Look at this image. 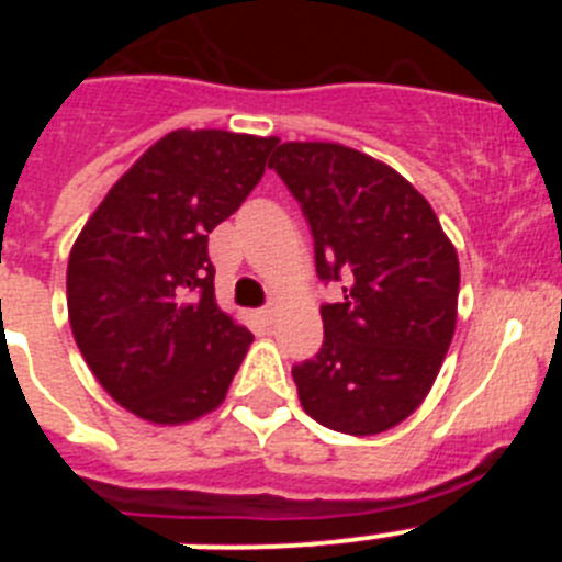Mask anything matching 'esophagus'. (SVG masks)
Instances as JSON below:
<instances>
[{"instance_id": "esophagus-1", "label": "esophagus", "mask_w": 562, "mask_h": 562, "mask_svg": "<svg viewBox=\"0 0 562 562\" xmlns=\"http://www.w3.org/2000/svg\"><path fill=\"white\" fill-rule=\"evenodd\" d=\"M276 312H278L276 304H267V306H261V310H258V315H261V321H267V324H270L272 317H276Z\"/></svg>"}]
</instances>
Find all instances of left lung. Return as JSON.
Masks as SVG:
<instances>
[{"mask_svg": "<svg viewBox=\"0 0 562 562\" xmlns=\"http://www.w3.org/2000/svg\"><path fill=\"white\" fill-rule=\"evenodd\" d=\"M270 168L315 238L324 346L292 369L297 400L324 428L385 434L434 389L456 331L459 256L430 202L400 171L340 143H281Z\"/></svg>", "mask_w": 562, "mask_h": 562, "instance_id": "obj_1", "label": "left lung"}]
</instances>
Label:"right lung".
I'll use <instances>...</instances> for the list:
<instances>
[{
  "label": "right lung",
  "mask_w": 562,
  "mask_h": 562,
  "mask_svg": "<svg viewBox=\"0 0 562 562\" xmlns=\"http://www.w3.org/2000/svg\"><path fill=\"white\" fill-rule=\"evenodd\" d=\"M276 137L177 128L89 216L67 265L72 337L117 405L186 425L225 402L252 335L213 295L207 233L258 186Z\"/></svg>",
  "instance_id": "add662e5"
}]
</instances>
